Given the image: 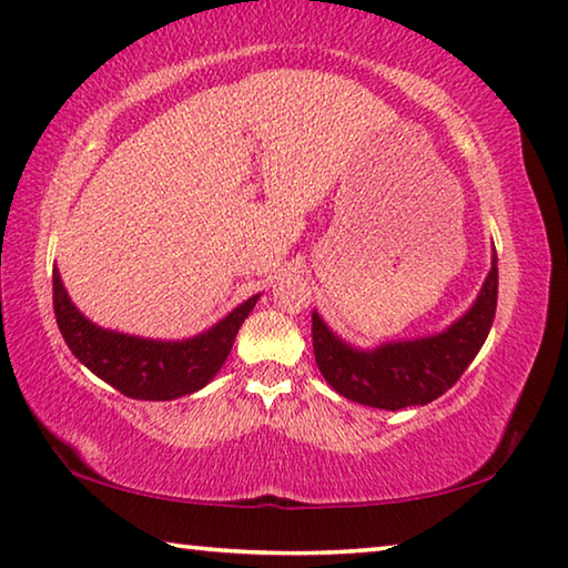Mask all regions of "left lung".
Listing matches in <instances>:
<instances>
[{
	"mask_svg": "<svg viewBox=\"0 0 568 568\" xmlns=\"http://www.w3.org/2000/svg\"><path fill=\"white\" fill-rule=\"evenodd\" d=\"M498 305V257L470 311L443 333L412 341H394L372 351H358L341 341L313 313V354L341 397L366 407L397 412L443 397L488 338Z\"/></svg>",
	"mask_w": 568,
	"mask_h": 568,
	"instance_id": "8db88e82",
	"label": "left lung"
}]
</instances>
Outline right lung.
Wrapping results in <instances>:
<instances>
[{"mask_svg":"<svg viewBox=\"0 0 568 568\" xmlns=\"http://www.w3.org/2000/svg\"><path fill=\"white\" fill-rule=\"evenodd\" d=\"M260 295L237 305L217 326L186 341H154L115 333L90 323L68 298L58 270H52V308L58 328L80 364L131 399L169 402L200 392L214 379L242 323Z\"/></svg>","mask_w":568,"mask_h":568,"instance_id":"right-lung-1","label":"right lung"}]
</instances>
